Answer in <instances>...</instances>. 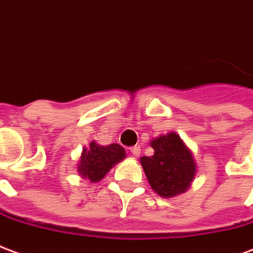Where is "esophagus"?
I'll use <instances>...</instances> for the list:
<instances>
[{
  "label": "esophagus",
  "mask_w": 253,
  "mask_h": 253,
  "mask_svg": "<svg viewBox=\"0 0 253 253\" xmlns=\"http://www.w3.org/2000/svg\"><path fill=\"white\" fill-rule=\"evenodd\" d=\"M130 152H132V155H133V156H137V155H140V147H139V145H133V147L130 148Z\"/></svg>",
  "instance_id": "1"
}]
</instances>
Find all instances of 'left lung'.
I'll return each instance as SVG.
<instances>
[{"mask_svg":"<svg viewBox=\"0 0 253 253\" xmlns=\"http://www.w3.org/2000/svg\"><path fill=\"white\" fill-rule=\"evenodd\" d=\"M151 147L154 155L140 158L151 189L163 198H172L187 191L197 174V163L179 134H162L151 141Z\"/></svg>","mask_w":253,"mask_h":253,"instance_id":"left-lung-1","label":"left lung"}]
</instances>
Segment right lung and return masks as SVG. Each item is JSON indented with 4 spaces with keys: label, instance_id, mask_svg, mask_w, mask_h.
<instances>
[{
    "label": "right lung",
    "instance_id": "obj_1",
    "mask_svg": "<svg viewBox=\"0 0 253 253\" xmlns=\"http://www.w3.org/2000/svg\"><path fill=\"white\" fill-rule=\"evenodd\" d=\"M126 158L125 149L117 143L109 145H99L97 141H91L88 147H84L79 156L77 172L82 179L90 182H99L105 178L113 166Z\"/></svg>",
    "mask_w": 253,
    "mask_h": 253
}]
</instances>
